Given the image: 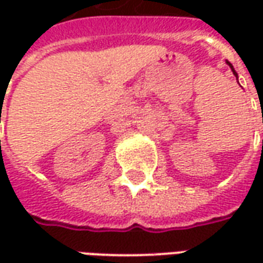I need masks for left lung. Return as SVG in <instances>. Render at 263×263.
Instances as JSON below:
<instances>
[{
    "instance_id": "8db88e82",
    "label": "left lung",
    "mask_w": 263,
    "mask_h": 263,
    "mask_svg": "<svg viewBox=\"0 0 263 263\" xmlns=\"http://www.w3.org/2000/svg\"><path fill=\"white\" fill-rule=\"evenodd\" d=\"M227 63H228V65H230V67H231V70H232V73H234V76H235V77H237V71H235V70H234V67H232V65L231 63H230V62H227Z\"/></svg>"
}]
</instances>
